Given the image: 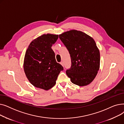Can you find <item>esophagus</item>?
Wrapping results in <instances>:
<instances>
[{
  "mask_svg": "<svg viewBox=\"0 0 124 124\" xmlns=\"http://www.w3.org/2000/svg\"><path fill=\"white\" fill-rule=\"evenodd\" d=\"M60 64H61V65H62V66H63V67H64V63H63V62H62H62H60Z\"/></svg>",
  "mask_w": 124,
  "mask_h": 124,
  "instance_id": "obj_1",
  "label": "esophagus"
}]
</instances>
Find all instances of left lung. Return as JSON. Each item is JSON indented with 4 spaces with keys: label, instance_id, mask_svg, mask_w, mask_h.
Masks as SVG:
<instances>
[{
    "label": "left lung",
    "instance_id": "1",
    "mask_svg": "<svg viewBox=\"0 0 124 124\" xmlns=\"http://www.w3.org/2000/svg\"><path fill=\"white\" fill-rule=\"evenodd\" d=\"M70 55L71 66L66 71L73 83L88 85L99 70L100 54L93 39L81 31L71 30L59 36Z\"/></svg>",
    "mask_w": 124,
    "mask_h": 124
}]
</instances>
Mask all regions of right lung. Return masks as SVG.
<instances>
[{
  "instance_id": "1",
  "label": "right lung",
  "mask_w": 124,
  "mask_h": 124,
  "mask_svg": "<svg viewBox=\"0 0 124 124\" xmlns=\"http://www.w3.org/2000/svg\"><path fill=\"white\" fill-rule=\"evenodd\" d=\"M58 35H43L32 41L26 51L23 68L27 78L34 86L48 90L53 87L60 71L61 65L56 62L51 47Z\"/></svg>"
}]
</instances>
